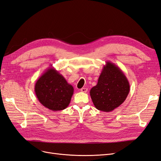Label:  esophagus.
<instances>
[{
    "label": "esophagus",
    "mask_w": 161,
    "mask_h": 161,
    "mask_svg": "<svg viewBox=\"0 0 161 161\" xmlns=\"http://www.w3.org/2000/svg\"><path fill=\"white\" fill-rule=\"evenodd\" d=\"M87 91H88V89H87V88H82L80 89V91L83 92H86Z\"/></svg>",
    "instance_id": "obj_1"
}]
</instances>
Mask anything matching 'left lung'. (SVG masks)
Masks as SVG:
<instances>
[{"mask_svg": "<svg viewBox=\"0 0 161 161\" xmlns=\"http://www.w3.org/2000/svg\"><path fill=\"white\" fill-rule=\"evenodd\" d=\"M130 83L118 66L106 62L96 86L90 95L96 109L109 112L122 104L129 94Z\"/></svg>", "mask_w": 161, "mask_h": 161, "instance_id": "8db88e82", "label": "left lung"}]
</instances>
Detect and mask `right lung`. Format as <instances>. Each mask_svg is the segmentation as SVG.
<instances>
[{
	"instance_id": "obj_1",
	"label": "right lung",
	"mask_w": 161,
	"mask_h": 161,
	"mask_svg": "<svg viewBox=\"0 0 161 161\" xmlns=\"http://www.w3.org/2000/svg\"><path fill=\"white\" fill-rule=\"evenodd\" d=\"M35 92L43 106L56 111L64 109L69 106L74 88L59 72L50 67L36 81Z\"/></svg>"
}]
</instances>
